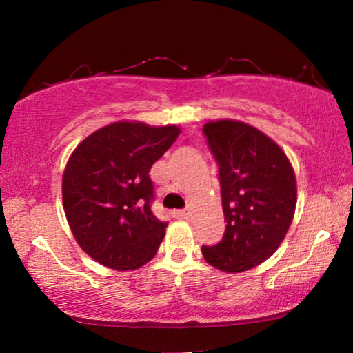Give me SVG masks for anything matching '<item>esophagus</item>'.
I'll use <instances>...</instances> for the list:
<instances>
[{
  "label": "esophagus",
  "instance_id": "esophagus-1",
  "mask_svg": "<svg viewBox=\"0 0 353 353\" xmlns=\"http://www.w3.org/2000/svg\"><path fill=\"white\" fill-rule=\"evenodd\" d=\"M191 215H192V212H191L190 209L176 210V212H175V216H178V219H190Z\"/></svg>",
  "mask_w": 353,
  "mask_h": 353
}]
</instances>
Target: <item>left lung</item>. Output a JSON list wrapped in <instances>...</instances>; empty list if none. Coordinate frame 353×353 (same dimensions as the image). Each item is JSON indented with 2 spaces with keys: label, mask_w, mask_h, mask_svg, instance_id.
Masks as SVG:
<instances>
[{
  "label": "left lung",
  "mask_w": 353,
  "mask_h": 353,
  "mask_svg": "<svg viewBox=\"0 0 353 353\" xmlns=\"http://www.w3.org/2000/svg\"><path fill=\"white\" fill-rule=\"evenodd\" d=\"M202 132L219 163L226 221L223 239L202 245V255L221 272H248L281 245L296 212V175L283 149L252 125L221 119Z\"/></svg>",
  "instance_id": "8db88e82"
}]
</instances>
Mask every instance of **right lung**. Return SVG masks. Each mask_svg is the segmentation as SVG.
<instances>
[{
	"label": "right lung",
	"instance_id": "right-lung-1",
	"mask_svg": "<svg viewBox=\"0 0 353 353\" xmlns=\"http://www.w3.org/2000/svg\"><path fill=\"white\" fill-rule=\"evenodd\" d=\"M180 132L176 125L120 120L96 130L72 152L62 204L75 241L96 262L127 272L156 255L168 223L151 212L149 170Z\"/></svg>",
	"mask_w": 353,
	"mask_h": 353
}]
</instances>
